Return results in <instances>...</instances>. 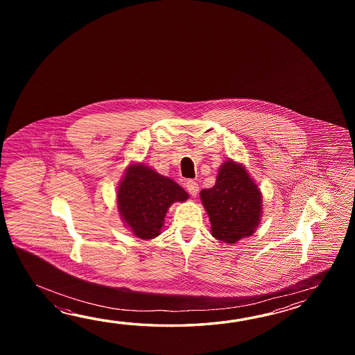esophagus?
<instances>
[{
  "label": "esophagus",
  "instance_id": "obj_1",
  "mask_svg": "<svg viewBox=\"0 0 355 355\" xmlns=\"http://www.w3.org/2000/svg\"><path fill=\"white\" fill-rule=\"evenodd\" d=\"M185 188L189 191V194H191L193 196H196L199 191V187L194 180H188L185 182Z\"/></svg>",
  "mask_w": 355,
  "mask_h": 355
}]
</instances>
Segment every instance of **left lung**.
<instances>
[{"mask_svg":"<svg viewBox=\"0 0 355 355\" xmlns=\"http://www.w3.org/2000/svg\"><path fill=\"white\" fill-rule=\"evenodd\" d=\"M200 199L209 216L211 236L219 241L236 243L259 226L263 198L241 164L226 161L214 187L203 189Z\"/></svg>","mask_w":355,"mask_h":355,"instance_id":"obj_1","label":"left lung"}]
</instances>
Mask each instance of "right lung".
Listing matches in <instances>:
<instances>
[{
    "instance_id": "add662e5",
    "label": "right lung",
    "mask_w": 355,
    "mask_h": 355,
    "mask_svg": "<svg viewBox=\"0 0 355 355\" xmlns=\"http://www.w3.org/2000/svg\"><path fill=\"white\" fill-rule=\"evenodd\" d=\"M116 198L124 223L137 237L151 240L161 234L170 205L185 202L189 196L174 180L139 164L127 168Z\"/></svg>"
}]
</instances>
